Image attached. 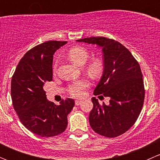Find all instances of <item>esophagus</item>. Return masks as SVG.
<instances>
[{
  "mask_svg": "<svg viewBox=\"0 0 160 160\" xmlns=\"http://www.w3.org/2000/svg\"><path fill=\"white\" fill-rule=\"evenodd\" d=\"M80 103H81V101H79V100H76V101H75V104L77 106L80 105Z\"/></svg>",
  "mask_w": 160,
  "mask_h": 160,
  "instance_id": "34e87169",
  "label": "esophagus"
}]
</instances>
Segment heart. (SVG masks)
Returning <instances> with one entry per match:
<instances>
[{
	"label": "heart",
	"mask_w": 160,
	"mask_h": 160,
	"mask_svg": "<svg viewBox=\"0 0 160 160\" xmlns=\"http://www.w3.org/2000/svg\"><path fill=\"white\" fill-rule=\"evenodd\" d=\"M68 57L71 61L77 65L83 66L89 57V52L81 46H76L69 50ZM57 63L54 64L53 69L56 70ZM85 70L92 77H97L101 75L103 70L102 62L98 58H93L88 62L85 67ZM90 81L87 79L77 80L73 82L69 86L68 92L71 96L74 98H81L84 94V90L89 88Z\"/></svg>",
	"instance_id": "1"
}]
</instances>
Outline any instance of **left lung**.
<instances>
[{
    "mask_svg": "<svg viewBox=\"0 0 160 160\" xmlns=\"http://www.w3.org/2000/svg\"><path fill=\"white\" fill-rule=\"evenodd\" d=\"M77 41L98 45L104 54V72L93 94L108 97L110 104H100L92 98L90 127L103 136H119L135 123L142 108L145 88L139 64L129 50L111 38L90 37Z\"/></svg>",
    "mask_w": 160,
    "mask_h": 160,
    "instance_id": "8db88e82",
    "label": "left lung"
}]
</instances>
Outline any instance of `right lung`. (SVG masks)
<instances>
[{
    "instance_id": "right-lung-1",
    "label": "right lung",
    "mask_w": 160,
    "mask_h": 160,
    "mask_svg": "<svg viewBox=\"0 0 160 160\" xmlns=\"http://www.w3.org/2000/svg\"><path fill=\"white\" fill-rule=\"evenodd\" d=\"M66 41H48L28 50L18 64L11 79V94L22 125L41 137L59 135L67 127V115L74 107L71 98L59 105L46 98L44 85L52 80L53 54Z\"/></svg>"
}]
</instances>
